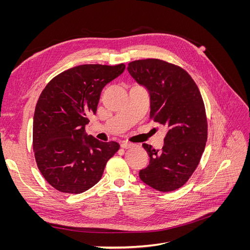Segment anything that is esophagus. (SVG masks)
<instances>
[{
  "label": "esophagus",
  "instance_id": "1",
  "mask_svg": "<svg viewBox=\"0 0 250 250\" xmlns=\"http://www.w3.org/2000/svg\"><path fill=\"white\" fill-rule=\"evenodd\" d=\"M137 145L133 143H129V142H123L122 144H121V147L124 148V149H128V148H132V147H135Z\"/></svg>",
  "mask_w": 250,
  "mask_h": 250
}]
</instances>
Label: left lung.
Returning <instances> with one entry per match:
<instances>
[{"instance_id":"left-lung-1","label":"left lung","mask_w":250,"mask_h":250,"mask_svg":"<svg viewBox=\"0 0 250 250\" xmlns=\"http://www.w3.org/2000/svg\"><path fill=\"white\" fill-rule=\"evenodd\" d=\"M127 70L150 95V119L167 127L162 150L148 144V167L140 171L146 185L161 192L183 187L199 165L208 140V119L199 88L183 67L148 58Z\"/></svg>"}]
</instances>
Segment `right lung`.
Listing matches in <instances>:
<instances>
[{"label":"right lung","mask_w":250,"mask_h":250,"mask_svg":"<svg viewBox=\"0 0 250 250\" xmlns=\"http://www.w3.org/2000/svg\"><path fill=\"white\" fill-rule=\"evenodd\" d=\"M125 64H82L58 74L42 92L33 118V151L39 170L59 192L80 194L102 177L120 149L85 134L103 87L120 76Z\"/></svg>","instance_id":"obj_1"}]
</instances>
